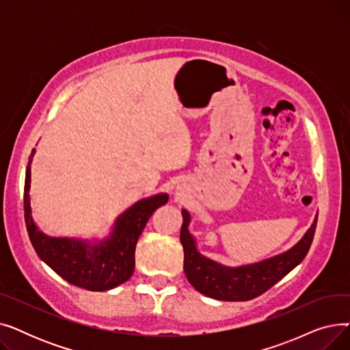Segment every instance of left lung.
Instances as JSON below:
<instances>
[{
    "instance_id": "left-lung-1",
    "label": "left lung",
    "mask_w": 350,
    "mask_h": 350,
    "mask_svg": "<svg viewBox=\"0 0 350 350\" xmlns=\"http://www.w3.org/2000/svg\"><path fill=\"white\" fill-rule=\"evenodd\" d=\"M180 241L185 250V272L189 282L206 297L219 301H250L268 291L302 262L314 240L318 214L301 240L288 251L255 264L226 267L197 250L189 231L190 213L183 208Z\"/></svg>"
}]
</instances>
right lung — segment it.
Returning <instances> with one entry per match:
<instances>
[{
    "mask_svg": "<svg viewBox=\"0 0 350 350\" xmlns=\"http://www.w3.org/2000/svg\"><path fill=\"white\" fill-rule=\"evenodd\" d=\"M29 156L24 186L25 224L33 250L40 258L69 284L88 291H109L132 277L135 250L139 237L152 214L167 203L169 194L160 193L124 210L103 240H79L68 237H49L35 224L31 210V163Z\"/></svg>",
    "mask_w": 350,
    "mask_h": 350,
    "instance_id": "obj_1",
    "label": "right lung"
}]
</instances>
